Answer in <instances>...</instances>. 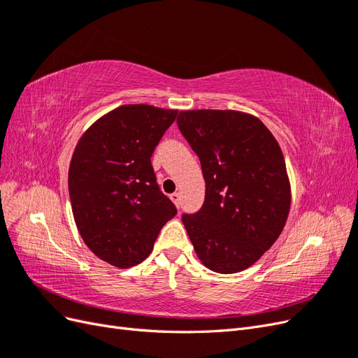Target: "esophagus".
<instances>
[{"label": "esophagus", "mask_w": 358, "mask_h": 358, "mask_svg": "<svg viewBox=\"0 0 358 358\" xmlns=\"http://www.w3.org/2000/svg\"><path fill=\"white\" fill-rule=\"evenodd\" d=\"M170 199H171V201L175 203L178 208H179V204H180V196L178 192H173V194H170Z\"/></svg>", "instance_id": "1"}]
</instances>
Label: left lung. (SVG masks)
Masks as SVG:
<instances>
[{
  "label": "left lung",
  "instance_id": "left-lung-1",
  "mask_svg": "<svg viewBox=\"0 0 358 358\" xmlns=\"http://www.w3.org/2000/svg\"><path fill=\"white\" fill-rule=\"evenodd\" d=\"M182 136L197 154L204 203L183 213L201 263L218 273L252 266L282 233L291 204L285 159L258 117L236 110H183Z\"/></svg>",
  "mask_w": 358,
  "mask_h": 358
}]
</instances>
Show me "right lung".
<instances>
[{
	"instance_id": "obj_1",
	"label": "right lung",
	"mask_w": 358,
	"mask_h": 358,
	"mask_svg": "<svg viewBox=\"0 0 358 358\" xmlns=\"http://www.w3.org/2000/svg\"><path fill=\"white\" fill-rule=\"evenodd\" d=\"M178 110L125 104L92 124L70 162L76 225L91 251L112 266L142 263L176 206L161 192L150 162Z\"/></svg>"
}]
</instances>
